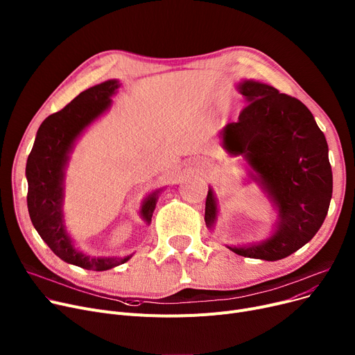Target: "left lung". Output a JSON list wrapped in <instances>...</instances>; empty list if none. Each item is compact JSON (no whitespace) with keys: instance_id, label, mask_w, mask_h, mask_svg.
<instances>
[{"instance_id":"8db88e82","label":"left lung","mask_w":355,"mask_h":355,"mask_svg":"<svg viewBox=\"0 0 355 355\" xmlns=\"http://www.w3.org/2000/svg\"><path fill=\"white\" fill-rule=\"evenodd\" d=\"M236 90L248 106L236 123L220 130L222 148L246 160L248 178L255 182L277 211L270 235L232 252L263 261L289 257L321 227L332 196V172L324 133L298 98L257 80H242ZM219 202L209 187L205 222L214 231Z\"/></svg>"}]
</instances>
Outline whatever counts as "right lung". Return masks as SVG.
<instances>
[{
	"mask_svg": "<svg viewBox=\"0 0 355 355\" xmlns=\"http://www.w3.org/2000/svg\"><path fill=\"white\" fill-rule=\"evenodd\" d=\"M120 81H103L80 93L67 106L49 116L38 128L34 146L27 159V206L35 231L51 251L64 262L90 270H107L128 262L132 255L90 257L76 248L70 236L62 203L66 191V169L76 141L87 128L112 107V97ZM160 189L146 196L140 205V218L150 225Z\"/></svg>",
	"mask_w": 355,
	"mask_h": 355,
	"instance_id": "1",
	"label": "right lung"
}]
</instances>
